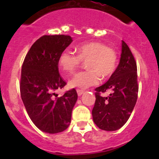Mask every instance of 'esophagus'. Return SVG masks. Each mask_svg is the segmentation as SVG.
I'll return each mask as SVG.
<instances>
[{
	"label": "esophagus",
	"instance_id": "esophagus-1",
	"mask_svg": "<svg viewBox=\"0 0 159 159\" xmlns=\"http://www.w3.org/2000/svg\"><path fill=\"white\" fill-rule=\"evenodd\" d=\"M76 92H77V94H78V95H79V96H80V95H82L83 94H84V91H83V90L77 89V90H76Z\"/></svg>",
	"mask_w": 159,
	"mask_h": 159
}]
</instances>
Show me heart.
Segmentation results:
<instances>
[{
	"mask_svg": "<svg viewBox=\"0 0 159 159\" xmlns=\"http://www.w3.org/2000/svg\"><path fill=\"white\" fill-rule=\"evenodd\" d=\"M77 55L64 49L58 58L60 69L69 75L75 72L82 61L87 62L88 71H81L70 80L71 88L86 89L99 84L102 78H107L115 72L117 67L118 57L113 48L99 42H89L76 47Z\"/></svg>",
	"mask_w": 159,
	"mask_h": 159,
	"instance_id": "heart-1",
	"label": "heart"
}]
</instances>
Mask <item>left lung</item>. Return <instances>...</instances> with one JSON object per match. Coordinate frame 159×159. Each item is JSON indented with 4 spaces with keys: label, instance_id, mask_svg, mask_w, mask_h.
Returning a JSON list of instances; mask_svg holds the SVG:
<instances>
[{
    "label": "left lung",
    "instance_id": "left-lung-1",
    "mask_svg": "<svg viewBox=\"0 0 159 159\" xmlns=\"http://www.w3.org/2000/svg\"><path fill=\"white\" fill-rule=\"evenodd\" d=\"M137 65L130 48L122 41L120 61L107 82L95 88V102L92 109L94 123L99 129L107 131L119 130L130 118L135 106L139 87ZM111 89L107 97L100 92Z\"/></svg>",
    "mask_w": 159,
    "mask_h": 159
}]
</instances>
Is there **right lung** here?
Returning <instances> with one entry per match:
<instances>
[{"instance_id": "add662e5", "label": "right lung", "mask_w": 159, "mask_h": 159, "mask_svg": "<svg viewBox=\"0 0 159 159\" xmlns=\"http://www.w3.org/2000/svg\"><path fill=\"white\" fill-rule=\"evenodd\" d=\"M72 38L65 35L43 36L29 49L24 60L20 95L31 120L37 128L49 134L68 127L78 95L74 88L58 96L55 92L66 82L60 75L59 56Z\"/></svg>"}]
</instances>
